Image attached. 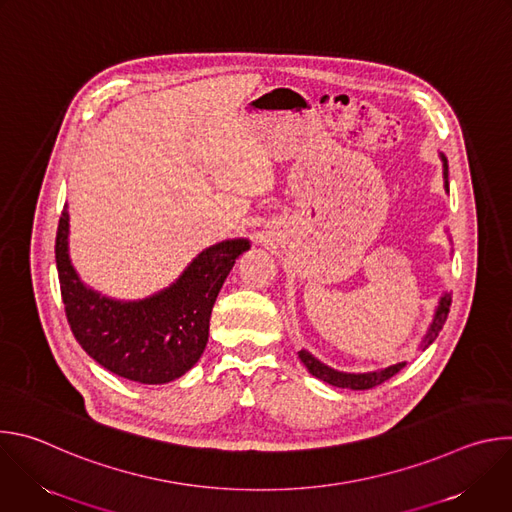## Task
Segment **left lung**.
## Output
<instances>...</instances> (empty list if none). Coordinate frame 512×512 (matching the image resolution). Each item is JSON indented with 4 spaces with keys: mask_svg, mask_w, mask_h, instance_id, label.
Segmentation results:
<instances>
[{
    "mask_svg": "<svg viewBox=\"0 0 512 512\" xmlns=\"http://www.w3.org/2000/svg\"><path fill=\"white\" fill-rule=\"evenodd\" d=\"M442 158V166H444V188L446 192H450V182H448V160L444 154H440ZM450 306H452V294H448V291H444L440 302H437V308H435V314H433V320L421 340V348H427L435 338L437 334L442 332L446 320H448V312H450ZM300 360L306 364V369L310 371V375H314L316 379L332 385V387H340V389H354V391H364V389H373L381 383H385L387 379H391L393 375H397L403 367L405 362H397V364H391V367H385V369H379V371H371V373H342V371H336L332 367H328V364L320 362L314 354H310L308 350H300L298 352Z\"/></svg>",
    "mask_w": 512,
    "mask_h": 512,
    "instance_id": "left-lung-1",
    "label": "left lung"
}]
</instances>
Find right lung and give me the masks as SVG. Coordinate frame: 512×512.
I'll list each match as a JSON object with an SVG mask.
<instances>
[{
	"instance_id": "1",
	"label": "right lung",
	"mask_w": 512,
	"mask_h": 512,
	"mask_svg": "<svg viewBox=\"0 0 512 512\" xmlns=\"http://www.w3.org/2000/svg\"><path fill=\"white\" fill-rule=\"evenodd\" d=\"M247 239H229L198 253L158 294L123 302L81 281L68 255V210L56 231V269L66 320L83 350L117 377L164 385L188 373L208 342L210 312Z\"/></svg>"
}]
</instances>
